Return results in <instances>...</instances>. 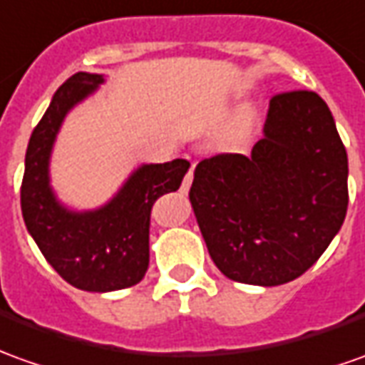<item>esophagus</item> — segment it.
Segmentation results:
<instances>
[{
    "label": "esophagus",
    "mask_w": 365,
    "mask_h": 365,
    "mask_svg": "<svg viewBox=\"0 0 365 365\" xmlns=\"http://www.w3.org/2000/svg\"><path fill=\"white\" fill-rule=\"evenodd\" d=\"M192 170H195V165H190V168H188L187 177H185V180H182V190H188L190 182H192Z\"/></svg>",
    "instance_id": "1"
}]
</instances>
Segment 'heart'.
<instances>
[{"label":"heart","mask_w":365,"mask_h":365,"mask_svg":"<svg viewBox=\"0 0 365 365\" xmlns=\"http://www.w3.org/2000/svg\"><path fill=\"white\" fill-rule=\"evenodd\" d=\"M248 119H250V109L245 110V120H248Z\"/></svg>","instance_id":"1"}]
</instances>
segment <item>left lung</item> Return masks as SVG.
<instances>
[{"label":"left lung","instance_id":"8db88e82","mask_svg":"<svg viewBox=\"0 0 365 365\" xmlns=\"http://www.w3.org/2000/svg\"><path fill=\"white\" fill-rule=\"evenodd\" d=\"M190 205L226 278L280 286L302 276L348 210V155L318 93L274 95L252 153L200 160Z\"/></svg>","mask_w":365,"mask_h":365}]
</instances>
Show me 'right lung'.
<instances>
[{"mask_svg": "<svg viewBox=\"0 0 365 365\" xmlns=\"http://www.w3.org/2000/svg\"><path fill=\"white\" fill-rule=\"evenodd\" d=\"M103 83V75L81 71L57 89L31 133L21 182V212L29 235L55 272L87 292L123 290L143 280L149 268L150 208L158 197L178 190L190 167L185 158L140 165L103 207H65L49 177L53 145L67 113Z\"/></svg>", "mask_w": 365, "mask_h": 365, "instance_id": "obj_1", "label": "right lung"}]
</instances>
